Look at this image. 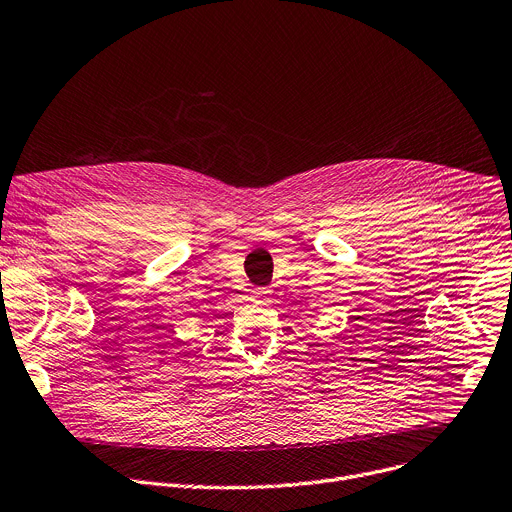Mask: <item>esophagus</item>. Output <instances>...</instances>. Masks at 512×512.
<instances>
[{
    "label": "esophagus",
    "mask_w": 512,
    "mask_h": 512,
    "mask_svg": "<svg viewBox=\"0 0 512 512\" xmlns=\"http://www.w3.org/2000/svg\"><path fill=\"white\" fill-rule=\"evenodd\" d=\"M269 294H271V292H269L267 288H255V296H257V298H261V300H267V298H269Z\"/></svg>",
    "instance_id": "obj_1"
}]
</instances>
